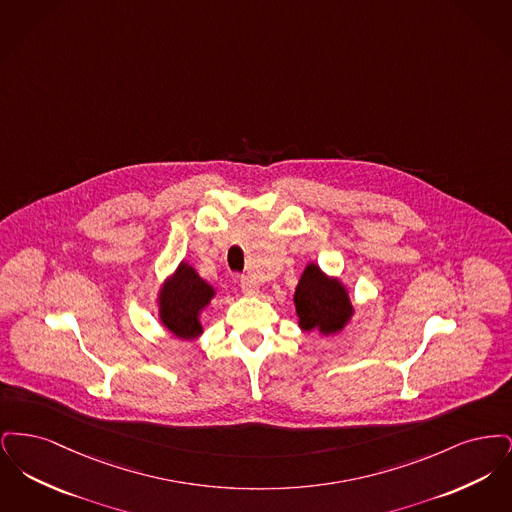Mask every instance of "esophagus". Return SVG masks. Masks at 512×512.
Returning <instances> with one entry per match:
<instances>
[{"label": "esophagus", "mask_w": 512, "mask_h": 512, "mask_svg": "<svg viewBox=\"0 0 512 512\" xmlns=\"http://www.w3.org/2000/svg\"><path fill=\"white\" fill-rule=\"evenodd\" d=\"M240 288H242V292H244L245 295H249V297H253V295L259 293V286H257V282H255L251 276H242V278H240Z\"/></svg>", "instance_id": "1"}]
</instances>
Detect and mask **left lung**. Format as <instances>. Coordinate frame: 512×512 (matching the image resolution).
Masks as SVG:
<instances>
[{"mask_svg":"<svg viewBox=\"0 0 512 512\" xmlns=\"http://www.w3.org/2000/svg\"><path fill=\"white\" fill-rule=\"evenodd\" d=\"M293 301L299 317V326L307 332H338L353 311L351 301L340 282L328 280L317 265L305 268L297 284Z\"/></svg>","mask_w":512,"mask_h":512,"instance_id":"8db88e82","label":"left lung"}]
</instances>
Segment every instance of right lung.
I'll return each mask as SVG.
<instances>
[{
  "label": "right lung",
  "mask_w": 512,
  "mask_h": 512,
  "mask_svg": "<svg viewBox=\"0 0 512 512\" xmlns=\"http://www.w3.org/2000/svg\"><path fill=\"white\" fill-rule=\"evenodd\" d=\"M213 288L194 268L180 265L161 292V320L178 338H195L201 332L199 311L211 301Z\"/></svg>",
  "instance_id": "1"
}]
</instances>
